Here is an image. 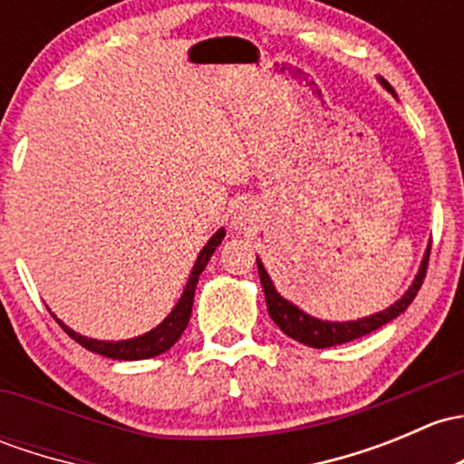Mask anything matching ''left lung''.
<instances>
[{"mask_svg":"<svg viewBox=\"0 0 464 464\" xmlns=\"http://www.w3.org/2000/svg\"><path fill=\"white\" fill-rule=\"evenodd\" d=\"M380 84L384 86L389 92H393L392 84L384 82L380 77ZM429 253H431V245H429L425 257H422V265L420 271H418L416 280L411 282L409 291L404 294L396 304H392L389 309L380 311V314L369 315V318H360L353 322H326V320H318V318H311L309 314L297 309L295 304H291L289 300H285L280 294L276 291L273 286L269 273H266L262 262L257 260V273H260V282H262V289H265V297H266V309H269L271 320L285 331L289 338L297 340V343L306 344V347H314V349H324V347H334V344H343V343H351L355 338H362V335L372 334V331L380 329L382 324L392 322L393 318H398L400 314L407 311V306L411 304L413 297L418 295L420 291L422 280L427 276V265H429Z\"/></svg>","mask_w":464,"mask_h":464,"instance_id":"8db88e82","label":"left lung"}]
</instances>
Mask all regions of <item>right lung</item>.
I'll list each match as a JSON object with an SVG mask.
<instances>
[{
  "mask_svg": "<svg viewBox=\"0 0 464 464\" xmlns=\"http://www.w3.org/2000/svg\"><path fill=\"white\" fill-rule=\"evenodd\" d=\"M224 236H227V231L219 228L216 236L207 242V246L199 251L198 262L193 265L191 277H188L187 289H184L179 302L175 304V309L170 311L167 318H164V322H160V324L155 326V329H150L149 334L138 335V338H130V340H120V343H104V340H92V338H86V335L75 334L72 329H68L64 322L57 320L55 315H53V318L60 322L62 329H64L77 344H82L84 349L92 351V353L106 355V358L146 360V358H153V355L164 353V351H169L175 343H178L179 335H182L184 329H187L188 318H191V311H193V295H195V286H198V280H199V273H202L204 266L208 265L211 256L216 253V246L222 245Z\"/></svg>",
  "mask_w": 464,
  "mask_h": 464,
  "instance_id": "right-lung-1",
  "label": "right lung"
}]
</instances>
